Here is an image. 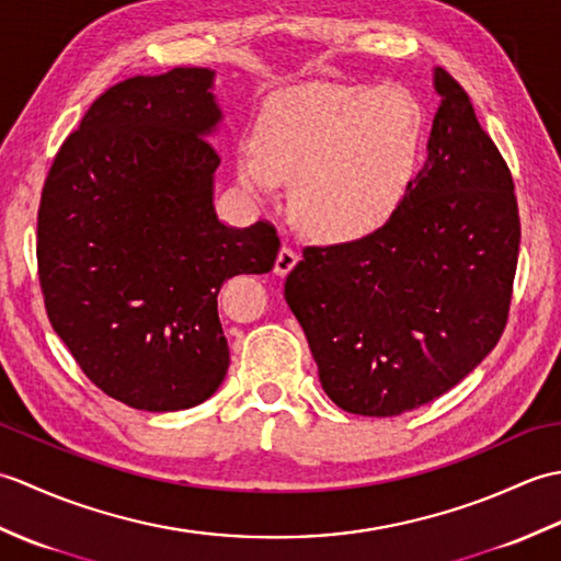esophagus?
<instances>
[{"mask_svg": "<svg viewBox=\"0 0 561 561\" xmlns=\"http://www.w3.org/2000/svg\"><path fill=\"white\" fill-rule=\"evenodd\" d=\"M296 262H299V253H296V250L289 245H282L277 253V260H274V274H277V277H287Z\"/></svg>", "mask_w": 561, "mask_h": 561, "instance_id": "obj_1", "label": "esophagus"}]
</instances>
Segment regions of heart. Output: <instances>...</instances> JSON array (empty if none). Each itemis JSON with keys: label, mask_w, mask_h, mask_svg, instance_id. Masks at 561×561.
Here are the masks:
<instances>
[{"label": "heart", "mask_w": 561, "mask_h": 561, "mask_svg": "<svg viewBox=\"0 0 561 561\" xmlns=\"http://www.w3.org/2000/svg\"><path fill=\"white\" fill-rule=\"evenodd\" d=\"M422 111L408 89L311 83L262 108L253 147L236 153L243 193L267 202L289 181V209L325 243L374 236L396 217L422 153Z\"/></svg>", "instance_id": "heart-1"}]
</instances>
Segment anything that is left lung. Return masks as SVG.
I'll list each match as a JSON object with an SVG mask.
<instances>
[{
	"label": "left lung",
	"mask_w": 561,
	"mask_h": 561,
	"mask_svg": "<svg viewBox=\"0 0 561 561\" xmlns=\"http://www.w3.org/2000/svg\"><path fill=\"white\" fill-rule=\"evenodd\" d=\"M426 161L362 241L306 248L284 299L337 408L396 416L444 396L506 328L520 221L508 165L468 93L434 69Z\"/></svg>",
	"instance_id": "left-lung-1"
}]
</instances>
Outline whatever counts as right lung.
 Instances as JSON below:
<instances>
[{"label": "right lung", "mask_w": 561, "mask_h": 561, "mask_svg": "<svg viewBox=\"0 0 561 561\" xmlns=\"http://www.w3.org/2000/svg\"><path fill=\"white\" fill-rule=\"evenodd\" d=\"M214 77L175 67L115 83L43 187L47 318L91 383L135 410H187L217 392L229 368L219 289L279 253L274 226L236 229L214 209Z\"/></svg>", "instance_id": "add662e5"}]
</instances>
